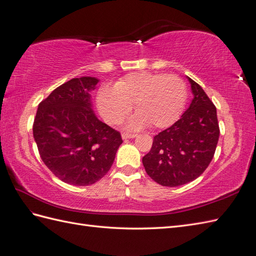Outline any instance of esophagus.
<instances>
[{"label": "esophagus", "instance_id": "1", "mask_svg": "<svg viewBox=\"0 0 256 256\" xmlns=\"http://www.w3.org/2000/svg\"><path fill=\"white\" fill-rule=\"evenodd\" d=\"M134 138H136V134H128V133H123V134H122V138H123V140Z\"/></svg>", "mask_w": 256, "mask_h": 256}]
</instances>
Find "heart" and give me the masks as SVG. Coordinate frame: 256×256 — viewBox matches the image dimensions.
<instances>
[{
	"instance_id": "b5f03b06",
	"label": "heart",
	"mask_w": 256,
	"mask_h": 256,
	"mask_svg": "<svg viewBox=\"0 0 256 256\" xmlns=\"http://www.w3.org/2000/svg\"><path fill=\"white\" fill-rule=\"evenodd\" d=\"M186 100V85L179 76L150 72H135L118 80L114 87L101 86L96 102L104 120L116 126L121 123L134 104L138 114L128 128L147 124L164 128L172 126L181 116Z\"/></svg>"
}]
</instances>
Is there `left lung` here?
I'll use <instances>...</instances> for the list:
<instances>
[{"label":"left lung","mask_w":256,"mask_h":256,"mask_svg":"<svg viewBox=\"0 0 256 256\" xmlns=\"http://www.w3.org/2000/svg\"><path fill=\"white\" fill-rule=\"evenodd\" d=\"M193 94L188 110L174 124L154 138L142 164L152 179L164 186L195 180L208 167L219 138L216 106L198 82L188 77Z\"/></svg>","instance_id":"obj_1"}]
</instances>
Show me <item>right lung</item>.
Returning a JSON list of instances; mask_svg holds the SVG:
<instances>
[{"label": "right lung", "mask_w": 256, "mask_h": 256, "mask_svg": "<svg viewBox=\"0 0 256 256\" xmlns=\"http://www.w3.org/2000/svg\"><path fill=\"white\" fill-rule=\"evenodd\" d=\"M96 77L73 78L38 106L32 132L40 157L65 183L86 186L104 176L122 144L118 130L98 120L90 92Z\"/></svg>", "instance_id": "1"}]
</instances>
